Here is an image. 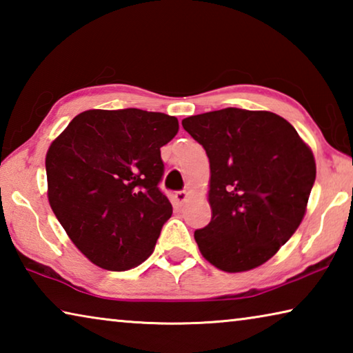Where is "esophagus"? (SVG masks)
Wrapping results in <instances>:
<instances>
[{"mask_svg": "<svg viewBox=\"0 0 353 353\" xmlns=\"http://www.w3.org/2000/svg\"><path fill=\"white\" fill-rule=\"evenodd\" d=\"M174 201H176L177 205L185 204V202L188 201V193H187V191H176V193H174Z\"/></svg>", "mask_w": 353, "mask_h": 353, "instance_id": "esophagus-1", "label": "esophagus"}]
</instances>
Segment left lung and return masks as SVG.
I'll list each match as a JSON object with an SVG mask.
<instances>
[{
	"label": "left lung",
	"mask_w": 353,
	"mask_h": 353,
	"mask_svg": "<svg viewBox=\"0 0 353 353\" xmlns=\"http://www.w3.org/2000/svg\"><path fill=\"white\" fill-rule=\"evenodd\" d=\"M210 160L212 221L194 232L225 272L261 266L301 225L316 179L312 149L285 118L227 107L182 119Z\"/></svg>",
	"instance_id": "left-lung-1"
}]
</instances>
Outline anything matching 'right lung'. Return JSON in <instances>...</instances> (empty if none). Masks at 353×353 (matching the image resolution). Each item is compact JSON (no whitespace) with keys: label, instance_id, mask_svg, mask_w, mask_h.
I'll use <instances>...</instances> for the list:
<instances>
[{"label":"right lung","instance_id":"obj_1","mask_svg":"<svg viewBox=\"0 0 353 353\" xmlns=\"http://www.w3.org/2000/svg\"><path fill=\"white\" fill-rule=\"evenodd\" d=\"M176 117L140 109L85 110L48 148V201L74 246L107 271L152 254L172 207L159 190L160 148Z\"/></svg>","mask_w":353,"mask_h":353}]
</instances>
